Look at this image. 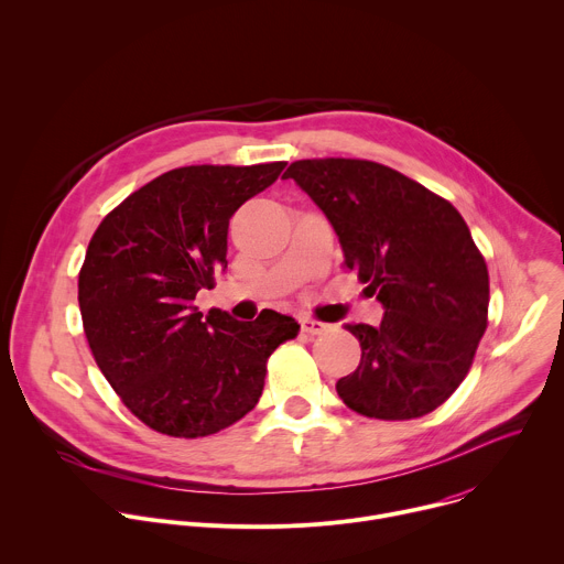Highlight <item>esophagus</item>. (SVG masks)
I'll use <instances>...</instances> for the list:
<instances>
[{
	"label": "esophagus",
	"mask_w": 564,
	"mask_h": 564,
	"mask_svg": "<svg viewBox=\"0 0 564 564\" xmlns=\"http://www.w3.org/2000/svg\"><path fill=\"white\" fill-rule=\"evenodd\" d=\"M333 326L330 324H324V321H316V318H310V316H303L301 318V330L305 335H326Z\"/></svg>",
	"instance_id": "obj_1"
}]
</instances>
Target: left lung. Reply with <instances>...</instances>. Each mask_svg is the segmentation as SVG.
<instances>
[{"label": "left lung", "instance_id": "8db88e82", "mask_svg": "<svg viewBox=\"0 0 564 564\" xmlns=\"http://www.w3.org/2000/svg\"><path fill=\"white\" fill-rule=\"evenodd\" d=\"M283 178L326 214L344 265L383 305L379 326H346L361 361L337 381L344 404L375 420L435 411L464 381L487 330L489 270L462 214L370 160H296Z\"/></svg>", "mask_w": 564, "mask_h": 564}]
</instances>
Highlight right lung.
Wrapping results in <instances>:
<instances>
[{"instance_id":"right-lung-1","label":"right lung","mask_w":564,"mask_h":564,"mask_svg":"<svg viewBox=\"0 0 564 564\" xmlns=\"http://www.w3.org/2000/svg\"><path fill=\"white\" fill-rule=\"evenodd\" d=\"M283 167L172 170L124 198L91 238L77 281L89 348L122 404L158 433L194 440L246 417L268 357L301 328L274 310L236 321L194 305L227 270L229 218Z\"/></svg>"}]
</instances>
